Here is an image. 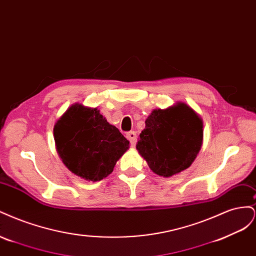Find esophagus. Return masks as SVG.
Wrapping results in <instances>:
<instances>
[{
    "label": "esophagus",
    "mask_w": 256,
    "mask_h": 256,
    "mask_svg": "<svg viewBox=\"0 0 256 256\" xmlns=\"http://www.w3.org/2000/svg\"><path fill=\"white\" fill-rule=\"evenodd\" d=\"M126 136H127L128 140L130 141L131 145L134 146V144L136 143V131H130V132H128L126 134Z\"/></svg>",
    "instance_id": "esophagus-1"
}]
</instances>
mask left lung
Wrapping results in <instances>:
<instances>
[{
  "instance_id": "1",
  "label": "left lung",
  "mask_w": 256,
  "mask_h": 256,
  "mask_svg": "<svg viewBox=\"0 0 256 256\" xmlns=\"http://www.w3.org/2000/svg\"><path fill=\"white\" fill-rule=\"evenodd\" d=\"M202 144V118L189 104L178 102L152 111L136 150L154 173L171 177L192 164Z\"/></svg>"
}]
</instances>
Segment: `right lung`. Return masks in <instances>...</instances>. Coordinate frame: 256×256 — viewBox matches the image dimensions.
Here are the masks:
<instances>
[{
    "label": "right lung",
    "mask_w": 256,
    "mask_h": 256,
    "mask_svg": "<svg viewBox=\"0 0 256 256\" xmlns=\"http://www.w3.org/2000/svg\"><path fill=\"white\" fill-rule=\"evenodd\" d=\"M53 134L56 152L66 168L88 182L109 176L129 148V141L97 108L82 104L68 108L56 120Z\"/></svg>",
    "instance_id": "add662e5"
}]
</instances>
